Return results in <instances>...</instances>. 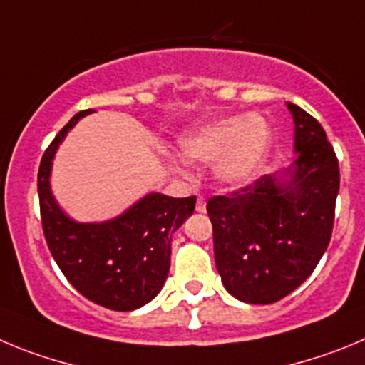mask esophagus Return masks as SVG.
Instances as JSON below:
<instances>
[{
    "label": "esophagus",
    "mask_w": 365,
    "mask_h": 365,
    "mask_svg": "<svg viewBox=\"0 0 365 365\" xmlns=\"http://www.w3.org/2000/svg\"><path fill=\"white\" fill-rule=\"evenodd\" d=\"M205 209H207L205 198H203V196H198V200H196V211L205 212Z\"/></svg>",
    "instance_id": "obj_1"
}]
</instances>
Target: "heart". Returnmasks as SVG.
Returning a JSON list of instances; mask_svg holds the SVG:
<instances>
[{
  "label": "heart",
  "instance_id": "obj_1",
  "mask_svg": "<svg viewBox=\"0 0 365 365\" xmlns=\"http://www.w3.org/2000/svg\"><path fill=\"white\" fill-rule=\"evenodd\" d=\"M180 154L190 163H215V178L225 187H242L251 182L264 167L272 145V130L267 121L255 114L220 118L178 140ZM178 175L187 169L178 160H170Z\"/></svg>",
  "mask_w": 365,
  "mask_h": 365
}]
</instances>
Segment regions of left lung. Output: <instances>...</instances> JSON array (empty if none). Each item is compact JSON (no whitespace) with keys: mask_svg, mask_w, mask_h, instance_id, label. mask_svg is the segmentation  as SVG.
Masks as SVG:
<instances>
[{"mask_svg":"<svg viewBox=\"0 0 365 365\" xmlns=\"http://www.w3.org/2000/svg\"><path fill=\"white\" fill-rule=\"evenodd\" d=\"M294 160L282 176L265 175L232 196H212L215 262L223 287L245 304H272L304 284L326 252L340 170L326 130L298 105Z\"/></svg>","mask_w":365,"mask_h":365,"instance_id":"obj_1","label":"left lung"}]
</instances>
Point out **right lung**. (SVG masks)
I'll use <instances>...</instances> for the list:
<instances>
[{"label": "right lung", "instance_id": "1", "mask_svg": "<svg viewBox=\"0 0 365 365\" xmlns=\"http://www.w3.org/2000/svg\"><path fill=\"white\" fill-rule=\"evenodd\" d=\"M93 110H81L45 150L38 173L41 223L47 245L72 287L113 311H134L162 291L170 267V240L195 212L196 196L149 192L107 222H76L52 196L56 150L68 130Z\"/></svg>", "mask_w": 365, "mask_h": 365}]
</instances>
